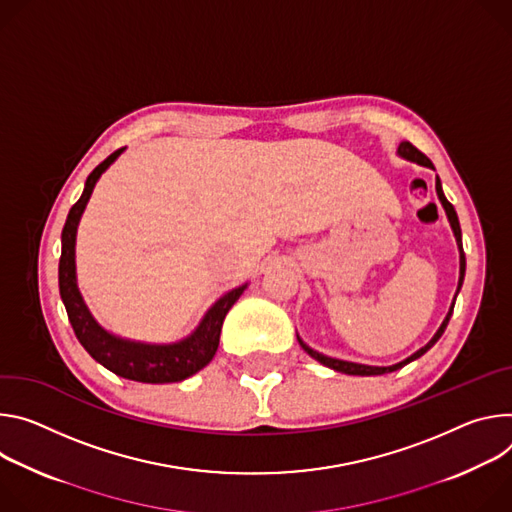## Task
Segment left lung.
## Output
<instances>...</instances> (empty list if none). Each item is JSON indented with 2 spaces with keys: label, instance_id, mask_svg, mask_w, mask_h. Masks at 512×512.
<instances>
[{
  "label": "left lung",
  "instance_id": "left-lung-1",
  "mask_svg": "<svg viewBox=\"0 0 512 512\" xmlns=\"http://www.w3.org/2000/svg\"><path fill=\"white\" fill-rule=\"evenodd\" d=\"M396 154H399V156L405 158V160H409V162H415V164H419V166H425V168L435 170L433 162H431L423 152H419L411 142H401V144H399V150H396ZM435 193H437V197H439V203H441L443 209H445L447 221H449V225H451V232H453V238H456L458 252H460V278H458V289H456V295H453V301H451V305H449V311H447L445 319L441 321L439 329L435 331V335L429 339V342H427L421 350H417L415 354H411V356L405 358L403 362H396V364H392V366H368V364H356V362L337 360V358L325 356V354H321V352L309 348V346L303 342V339L299 337V333H297V339H299L301 348H303L313 360H317L319 364H323V366H327V368H331V370H335V372H344V374H352V376H378V374H388V372H394V370H399V368L407 366L409 362L421 358L427 350H431V348L437 344V339L443 335V331H445V327H447V323H449V317H451V313H453V305H456L458 293H460V289H462V285H464V276H466V256H464V248H462V227H460V221H458V213H456V209H453V205L445 199L439 177H435Z\"/></svg>",
  "mask_w": 512,
  "mask_h": 512
}]
</instances>
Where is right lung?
Instances as JSON below:
<instances>
[{
  "mask_svg": "<svg viewBox=\"0 0 512 512\" xmlns=\"http://www.w3.org/2000/svg\"><path fill=\"white\" fill-rule=\"evenodd\" d=\"M124 152L118 150L107 156L85 181L83 195L71 207L65 227H63V252L59 262V289L61 299L65 303L69 321L75 329V335L81 346L89 352V356L128 380L146 382V384H166V382H181L199 370H203L215 356L219 346V333L223 319L234 307V303L248 289V282L238 289H232L219 297L203 315L199 325L179 342L173 344H148L136 342V339H126L116 333L107 331L97 319L91 315L87 303L77 285V264H75V246H77V227L81 215L91 199V193L105 170L120 158Z\"/></svg>",
  "mask_w": 512,
  "mask_h": 512,
  "instance_id": "add662e5",
  "label": "right lung"
}]
</instances>
